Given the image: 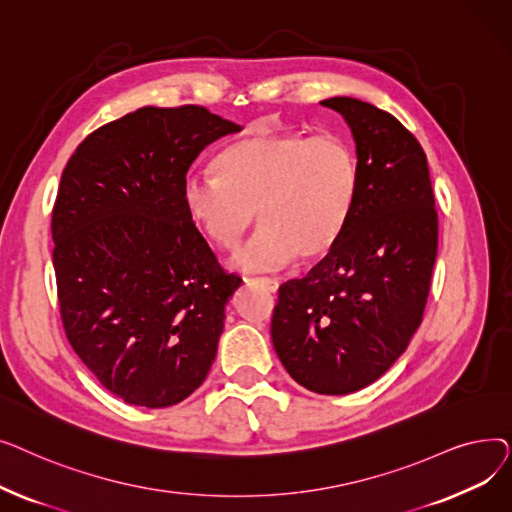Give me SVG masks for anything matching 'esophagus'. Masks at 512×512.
I'll return each instance as SVG.
<instances>
[{"label": "esophagus", "instance_id": "esophagus-1", "mask_svg": "<svg viewBox=\"0 0 512 512\" xmlns=\"http://www.w3.org/2000/svg\"><path fill=\"white\" fill-rule=\"evenodd\" d=\"M249 282L257 284V286H261L265 290H270V292H278V288H280V282L274 280V278H249Z\"/></svg>", "mask_w": 512, "mask_h": 512}]
</instances>
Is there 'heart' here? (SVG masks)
<instances>
[{
    "label": "heart",
    "instance_id": "heart-1",
    "mask_svg": "<svg viewBox=\"0 0 512 512\" xmlns=\"http://www.w3.org/2000/svg\"><path fill=\"white\" fill-rule=\"evenodd\" d=\"M361 188V164L342 134L259 126L228 145L215 172H191L182 205L220 249H232L259 215V230L236 249L242 272H274L299 255L326 257L351 220Z\"/></svg>",
    "mask_w": 512,
    "mask_h": 512
}]
</instances>
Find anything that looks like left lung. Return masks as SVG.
I'll list each match as a JSON object with an SVG mask.
<instances>
[{"mask_svg":"<svg viewBox=\"0 0 512 512\" xmlns=\"http://www.w3.org/2000/svg\"><path fill=\"white\" fill-rule=\"evenodd\" d=\"M321 105L351 126L361 188L336 247L280 286L272 340L294 382L334 396L369 386L407 351L432 286L438 211L425 151L392 114L353 97Z\"/></svg>","mask_w":512,"mask_h":512,"instance_id":"1","label":"left lung"}]
</instances>
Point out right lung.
<instances>
[{
	"label": "right lung",
	"instance_id": "1",
	"mask_svg": "<svg viewBox=\"0 0 512 512\" xmlns=\"http://www.w3.org/2000/svg\"><path fill=\"white\" fill-rule=\"evenodd\" d=\"M240 126L201 105L141 107L91 132L51 213L62 324L99 384L164 409L207 378L240 278L182 205L199 153Z\"/></svg>",
	"mask_w": 512,
	"mask_h": 512
}]
</instances>
